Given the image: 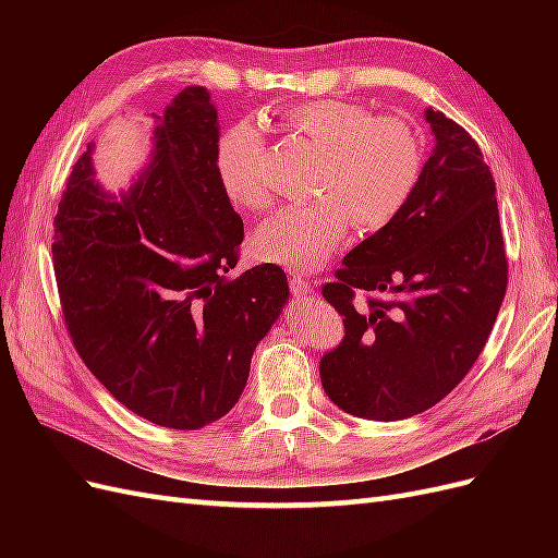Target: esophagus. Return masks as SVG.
I'll return each mask as SVG.
<instances>
[{
	"label": "esophagus",
	"instance_id": "esophagus-1",
	"mask_svg": "<svg viewBox=\"0 0 558 558\" xmlns=\"http://www.w3.org/2000/svg\"><path fill=\"white\" fill-rule=\"evenodd\" d=\"M289 286H291V293L295 298H307L312 293V286H310V281L305 277H291Z\"/></svg>",
	"mask_w": 558,
	"mask_h": 558
}]
</instances>
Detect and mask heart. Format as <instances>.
I'll list each match as a JSON object with an SVG mask.
<instances>
[{
	"label": "heart",
	"mask_w": 558,
	"mask_h": 558,
	"mask_svg": "<svg viewBox=\"0 0 558 558\" xmlns=\"http://www.w3.org/2000/svg\"><path fill=\"white\" fill-rule=\"evenodd\" d=\"M295 137L320 160L314 195L305 207H289L253 232V256L312 272L342 246L351 221L361 232L391 226L408 207L424 172V142L396 116H373L347 99H314L279 113ZM263 130L253 121L228 128L216 144V174L234 207L260 211L272 195L260 174Z\"/></svg>",
	"instance_id": "b5f03b06"
}]
</instances>
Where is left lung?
I'll use <instances>...</instances> for the list:
<instances>
[{
  "label": "left lung",
  "instance_id": "8db88e82",
  "mask_svg": "<svg viewBox=\"0 0 558 558\" xmlns=\"http://www.w3.org/2000/svg\"><path fill=\"white\" fill-rule=\"evenodd\" d=\"M426 121L435 148L408 207L320 289L344 316L342 342L318 363L320 384L337 408L369 421L408 418L449 396L480 359L508 289L482 150L442 111L426 109Z\"/></svg>",
  "mask_w": 558,
  "mask_h": 558
}]
</instances>
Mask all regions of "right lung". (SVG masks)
I'll use <instances>...</instances> for the list:
<instances>
[{"instance_id": "right-lung-1", "label": "right lung", "mask_w": 558, "mask_h": 558, "mask_svg": "<svg viewBox=\"0 0 558 558\" xmlns=\"http://www.w3.org/2000/svg\"><path fill=\"white\" fill-rule=\"evenodd\" d=\"M216 118L207 88H183L121 199L95 183L90 144L53 221L58 295L81 361L130 412L174 430L234 408L289 298L272 263L228 277L244 223L216 174Z\"/></svg>"}]
</instances>
